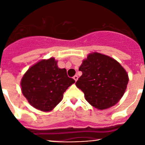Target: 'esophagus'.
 I'll use <instances>...</instances> for the list:
<instances>
[{
	"mask_svg": "<svg viewBox=\"0 0 145 145\" xmlns=\"http://www.w3.org/2000/svg\"><path fill=\"white\" fill-rule=\"evenodd\" d=\"M73 79L75 80V82H76L77 80H78V75H75V76L73 77Z\"/></svg>",
	"mask_w": 145,
	"mask_h": 145,
	"instance_id": "esophagus-1",
	"label": "esophagus"
}]
</instances>
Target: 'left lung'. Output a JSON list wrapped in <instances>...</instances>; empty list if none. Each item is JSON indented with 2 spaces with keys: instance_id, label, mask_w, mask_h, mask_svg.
Wrapping results in <instances>:
<instances>
[{
  "instance_id": "1",
  "label": "left lung",
  "mask_w": 145,
  "mask_h": 145,
  "mask_svg": "<svg viewBox=\"0 0 145 145\" xmlns=\"http://www.w3.org/2000/svg\"><path fill=\"white\" fill-rule=\"evenodd\" d=\"M79 71L83 74L75 85L84 92L87 102L99 110L117 104L129 83L127 72L119 62L97 52L88 55Z\"/></svg>"
}]
</instances>
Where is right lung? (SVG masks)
Here are the masks:
<instances>
[{
  "instance_id": "right-lung-1",
  "label": "right lung",
  "mask_w": 145,
  "mask_h": 145,
  "mask_svg": "<svg viewBox=\"0 0 145 145\" xmlns=\"http://www.w3.org/2000/svg\"><path fill=\"white\" fill-rule=\"evenodd\" d=\"M75 80L60 69L54 58L43 59L28 69L21 80L22 92L33 107L52 110L63 98V93Z\"/></svg>"
}]
</instances>
